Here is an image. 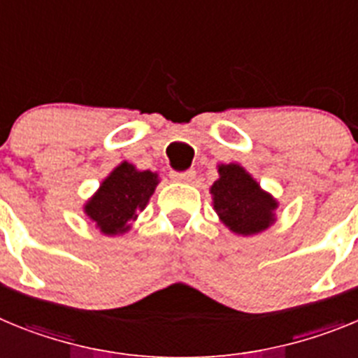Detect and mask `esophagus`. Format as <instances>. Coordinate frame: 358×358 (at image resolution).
<instances>
[{
	"mask_svg": "<svg viewBox=\"0 0 358 358\" xmlns=\"http://www.w3.org/2000/svg\"><path fill=\"white\" fill-rule=\"evenodd\" d=\"M170 179L176 182H192L195 179V170H186V172H172Z\"/></svg>",
	"mask_w": 358,
	"mask_h": 358,
	"instance_id": "obj_1",
	"label": "esophagus"
}]
</instances>
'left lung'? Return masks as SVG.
I'll return each instance as SVG.
<instances>
[{"label": "left lung", "instance_id": "1", "mask_svg": "<svg viewBox=\"0 0 358 358\" xmlns=\"http://www.w3.org/2000/svg\"><path fill=\"white\" fill-rule=\"evenodd\" d=\"M210 194L218 220L238 236L264 233L276 222L280 202L238 163L218 164Z\"/></svg>", "mask_w": 358, "mask_h": 358}]
</instances>
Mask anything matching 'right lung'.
Segmentation results:
<instances>
[{
  "label": "right lung",
  "instance_id": "right-lung-1",
  "mask_svg": "<svg viewBox=\"0 0 358 358\" xmlns=\"http://www.w3.org/2000/svg\"><path fill=\"white\" fill-rule=\"evenodd\" d=\"M159 181L157 172L138 170L132 163L122 161L84 202L82 210L102 235H125L138 218V211L147 208Z\"/></svg>",
  "mask_w": 358,
  "mask_h": 358
}]
</instances>
